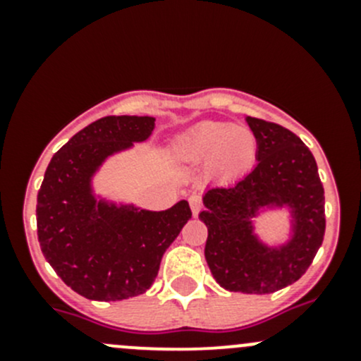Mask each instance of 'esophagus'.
Listing matches in <instances>:
<instances>
[{
	"instance_id": "esophagus-1",
	"label": "esophagus",
	"mask_w": 361,
	"mask_h": 361,
	"mask_svg": "<svg viewBox=\"0 0 361 361\" xmlns=\"http://www.w3.org/2000/svg\"><path fill=\"white\" fill-rule=\"evenodd\" d=\"M188 202H190V207H192V213L197 214L199 211L202 209V199L199 197V195H190V199H188Z\"/></svg>"
}]
</instances>
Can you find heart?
<instances>
[{
  "instance_id": "heart-1",
  "label": "heart",
  "mask_w": 361,
  "mask_h": 361,
  "mask_svg": "<svg viewBox=\"0 0 361 361\" xmlns=\"http://www.w3.org/2000/svg\"><path fill=\"white\" fill-rule=\"evenodd\" d=\"M180 154L192 162L207 160V173L213 176L235 180L255 164L257 137L231 123L206 122L181 141Z\"/></svg>"
}]
</instances>
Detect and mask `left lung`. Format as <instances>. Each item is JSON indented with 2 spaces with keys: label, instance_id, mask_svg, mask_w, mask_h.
I'll list each match as a JSON object with an SVG mask.
<instances>
[{
  "label": "left lung",
  "instance_id": "1",
  "mask_svg": "<svg viewBox=\"0 0 361 361\" xmlns=\"http://www.w3.org/2000/svg\"><path fill=\"white\" fill-rule=\"evenodd\" d=\"M257 137V166L245 178L204 194L199 218L207 227L204 248L211 274L221 288L272 293L300 279L325 235V190L311 150L283 126L246 116ZM288 205L293 238L271 249L250 221L262 209Z\"/></svg>",
  "mask_w": 361,
  "mask_h": 361
}]
</instances>
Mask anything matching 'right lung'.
I'll return each mask as SVG.
<instances>
[{
  "mask_svg": "<svg viewBox=\"0 0 361 361\" xmlns=\"http://www.w3.org/2000/svg\"><path fill=\"white\" fill-rule=\"evenodd\" d=\"M154 116H104L54 155L36 202L39 248L61 279L90 300H123L145 293L190 206L137 209L97 201L92 176L110 155L150 137Z\"/></svg>",
  "mask_w": 361,
  "mask_h": 361,
  "instance_id": "1",
  "label": "right lung"
}]
</instances>
